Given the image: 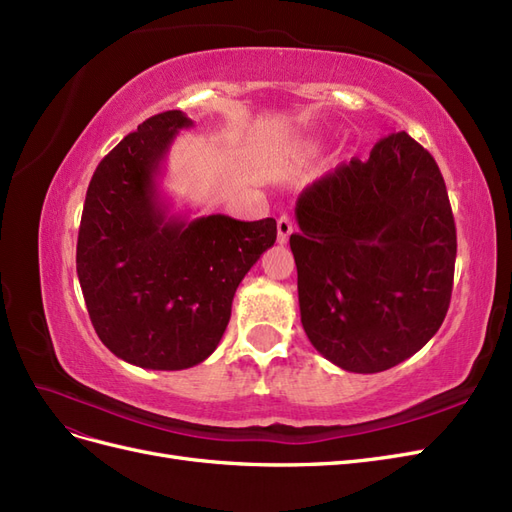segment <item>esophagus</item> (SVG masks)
<instances>
[{"label":"esophagus","instance_id":"esophagus-1","mask_svg":"<svg viewBox=\"0 0 512 512\" xmlns=\"http://www.w3.org/2000/svg\"><path fill=\"white\" fill-rule=\"evenodd\" d=\"M276 227H278V242L280 244H287L289 236L293 234V223H291V219L287 217V214H283V217L276 221Z\"/></svg>","mask_w":512,"mask_h":512}]
</instances>
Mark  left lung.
Segmentation results:
<instances>
[{
    "mask_svg": "<svg viewBox=\"0 0 512 512\" xmlns=\"http://www.w3.org/2000/svg\"><path fill=\"white\" fill-rule=\"evenodd\" d=\"M302 325L346 372L402 364L447 317L457 255L449 193L434 157L406 131L378 140L295 202Z\"/></svg>",
    "mask_w": 512,
    "mask_h": 512,
    "instance_id": "left-lung-1",
    "label": "left lung"
}]
</instances>
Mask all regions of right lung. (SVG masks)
Returning <instances> with one entry per match:
<instances>
[{
	"label": "right lung",
	"instance_id": "right-lung-1",
	"mask_svg": "<svg viewBox=\"0 0 512 512\" xmlns=\"http://www.w3.org/2000/svg\"><path fill=\"white\" fill-rule=\"evenodd\" d=\"M180 110L155 114L97 166L85 197L76 272L97 336L146 370H185L217 349L238 285L276 242V221L170 214L159 176Z\"/></svg>",
	"mask_w": 512,
	"mask_h": 512
}]
</instances>
